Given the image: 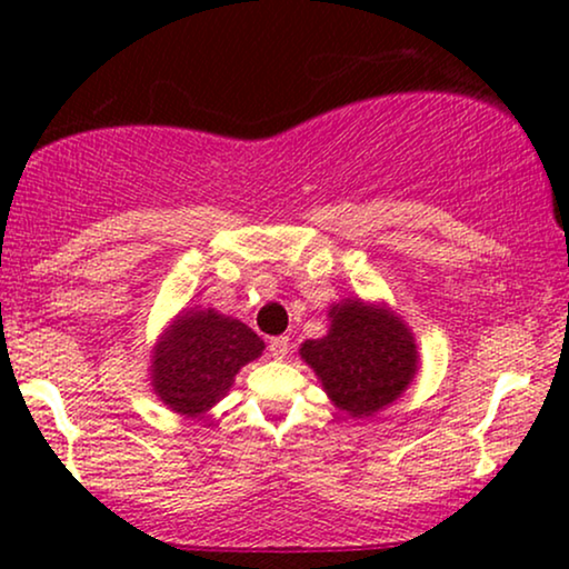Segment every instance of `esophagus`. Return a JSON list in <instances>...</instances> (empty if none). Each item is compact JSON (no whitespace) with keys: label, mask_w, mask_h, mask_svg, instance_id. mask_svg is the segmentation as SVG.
I'll use <instances>...</instances> for the list:
<instances>
[{"label":"esophagus","mask_w":569,"mask_h":569,"mask_svg":"<svg viewBox=\"0 0 569 569\" xmlns=\"http://www.w3.org/2000/svg\"><path fill=\"white\" fill-rule=\"evenodd\" d=\"M287 352H290V339L287 337H274L269 341V355L274 357V360H282Z\"/></svg>","instance_id":"esophagus-1"}]
</instances>
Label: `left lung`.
I'll use <instances>...</instances> for the list:
<instances>
[{"mask_svg":"<svg viewBox=\"0 0 569 569\" xmlns=\"http://www.w3.org/2000/svg\"><path fill=\"white\" fill-rule=\"evenodd\" d=\"M323 339L300 347L323 391L349 417H372L407 391L417 376V345L386 306L345 300L329 310Z\"/></svg>","mask_w":569,"mask_h":569,"instance_id":"1","label":"left lung"}]
</instances>
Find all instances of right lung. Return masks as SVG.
<instances>
[{
  "label": "right lung",
  "instance_id": "add662e5",
  "mask_svg": "<svg viewBox=\"0 0 569 569\" xmlns=\"http://www.w3.org/2000/svg\"><path fill=\"white\" fill-rule=\"evenodd\" d=\"M263 341L238 318L183 310L152 352V391L178 415L199 417L230 391L238 370L261 357Z\"/></svg>",
  "mask_w": 569,
  "mask_h": 569
}]
</instances>
